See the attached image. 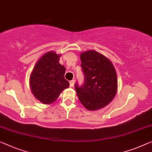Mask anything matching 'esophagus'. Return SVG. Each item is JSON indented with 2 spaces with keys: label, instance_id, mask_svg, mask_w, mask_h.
Masks as SVG:
<instances>
[{
  "label": "esophagus",
  "instance_id": "esophagus-1",
  "mask_svg": "<svg viewBox=\"0 0 152 152\" xmlns=\"http://www.w3.org/2000/svg\"><path fill=\"white\" fill-rule=\"evenodd\" d=\"M74 85V80H72L71 81H69V86H70V87H73Z\"/></svg>",
  "mask_w": 152,
  "mask_h": 152
}]
</instances>
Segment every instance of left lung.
I'll list each match as a JSON object with an SVG mask.
<instances>
[{
    "instance_id": "8db88e82",
    "label": "left lung",
    "mask_w": 152,
    "mask_h": 152,
    "mask_svg": "<svg viewBox=\"0 0 152 152\" xmlns=\"http://www.w3.org/2000/svg\"><path fill=\"white\" fill-rule=\"evenodd\" d=\"M83 85L75 84L79 100L89 110L104 107L110 102L117 89V74L109 59L94 50L80 54Z\"/></svg>"
}]
</instances>
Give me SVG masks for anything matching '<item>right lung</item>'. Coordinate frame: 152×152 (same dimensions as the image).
Returning a JSON list of instances; mask_svg holds the SVG:
<instances>
[{
	"label": "right lung",
	"mask_w": 152,
	"mask_h": 152,
	"mask_svg": "<svg viewBox=\"0 0 152 152\" xmlns=\"http://www.w3.org/2000/svg\"><path fill=\"white\" fill-rule=\"evenodd\" d=\"M60 55L54 52L44 54L36 63L30 77L34 96L44 104L56 100L69 83L64 78L65 67L59 63Z\"/></svg>",
	"instance_id": "right-lung-1"
}]
</instances>
